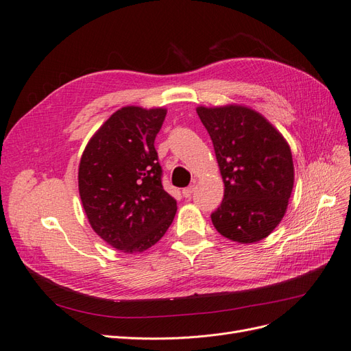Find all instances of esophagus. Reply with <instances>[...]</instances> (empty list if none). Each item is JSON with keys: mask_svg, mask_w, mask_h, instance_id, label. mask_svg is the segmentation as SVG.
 <instances>
[{"mask_svg": "<svg viewBox=\"0 0 351 351\" xmlns=\"http://www.w3.org/2000/svg\"><path fill=\"white\" fill-rule=\"evenodd\" d=\"M195 190H196V186L195 184H190L189 187L183 189V196L184 197H192V195L195 193Z\"/></svg>", "mask_w": 351, "mask_h": 351, "instance_id": "obj_1", "label": "esophagus"}]
</instances>
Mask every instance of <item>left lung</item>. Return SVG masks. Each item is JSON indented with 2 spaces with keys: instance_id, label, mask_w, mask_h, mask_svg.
<instances>
[{
  "instance_id": "obj_1",
  "label": "left lung",
  "mask_w": 351,
  "mask_h": 351,
  "mask_svg": "<svg viewBox=\"0 0 351 351\" xmlns=\"http://www.w3.org/2000/svg\"><path fill=\"white\" fill-rule=\"evenodd\" d=\"M214 143L224 199L210 215L221 236L241 244L268 237L285 215L294 165L284 136L249 107H197Z\"/></svg>"
}]
</instances>
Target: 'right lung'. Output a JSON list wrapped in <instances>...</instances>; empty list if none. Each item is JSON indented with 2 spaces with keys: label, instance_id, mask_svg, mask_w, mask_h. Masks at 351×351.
<instances>
[{
  "label": "right lung",
  "instance_id": "obj_1",
  "mask_svg": "<svg viewBox=\"0 0 351 351\" xmlns=\"http://www.w3.org/2000/svg\"><path fill=\"white\" fill-rule=\"evenodd\" d=\"M165 108L129 105L90 137L79 164V193L93 231L117 250L145 252L161 240L177 202L161 183L155 137Z\"/></svg>",
  "mask_w": 351,
  "mask_h": 351
}]
</instances>
